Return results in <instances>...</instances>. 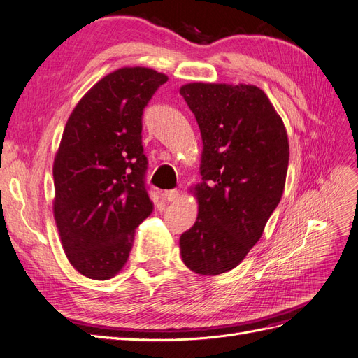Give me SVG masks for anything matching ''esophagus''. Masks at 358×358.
Masks as SVG:
<instances>
[{"mask_svg": "<svg viewBox=\"0 0 358 358\" xmlns=\"http://www.w3.org/2000/svg\"><path fill=\"white\" fill-rule=\"evenodd\" d=\"M162 196H164V199H166V201H176L178 199H179V191L178 189H170V191H166L164 194H162Z\"/></svg>", "mask_w": 358, "mask_h": 358, "instance_id": "obj_1", "label": "esophagus"}]
</instances>
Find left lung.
Instances as JSON below:
<instances>
[{"mask_svg":"<svg viewBox=\"0 0 358 358\" xmlns=\"http://www.w3.org/2000/svg\"><path fill=\"white\" fill-rule=\"evenodd\" d=\"M197 119L201 182L191 188L197 221L179 239L182 262L199 275L229 272L259 241L285 188L289 145L282 119L255 85L180 86Z\"/></svg>","mask_w":358,"mask_h":358,"instance_id":"1","label":"left lung"}]
</instances>
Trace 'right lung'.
Masks as SVG:
<instances>
[{
	"instance_id": "right-lung-1",
	"label": "right lung",
	"mask_w": 358,
	"mask_h": 358,
	"mask_svg": "<svg viewBox=\"0 0 358 358\" xmlns=\"http://www.w3.org/2000/svg\"><path fill=\"white\" fill-rule=\"evenodd\" d=\"M167 76L124 67L76 104L53 161V216L70 264L90 279L125 266L134 230L152 212L145 173L142 115Z\"/></svg>"
}]
</instances>
